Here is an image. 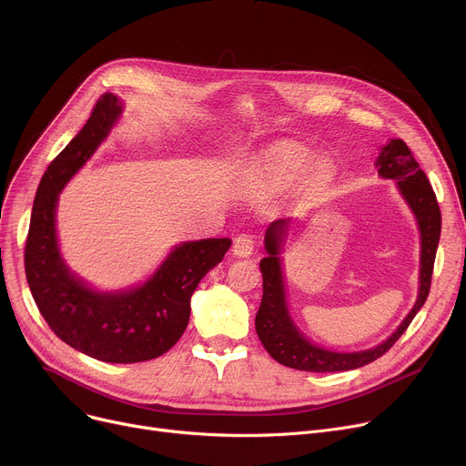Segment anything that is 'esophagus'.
Instances as JSON below:
<instances>
[{"label": "esophagus", "mask_w": 466, "mask_h": 466, "mask_svg": "<svg viewBox=\"0 0 466 466\" xmlns=\"http://www.w3.org/2000/svg\"><path fill=\"white\" fill-rule=\"evenodd\" d=\"M255 246V238L249 233H240L233 240V253L237 257H249Z\"/></svg>", "instance_id": "esophagus-1"}]
</instances>
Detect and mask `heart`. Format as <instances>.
<instances>
[{"mask_svg": "<svg viewBox=\"0 0 466 466\" xmlns=\"http://www.w3.org/2000/svg\"><path fill=\"white\" fill-rule=\"evenodd\" d=\"M313 153L294 142H281L272 146L259 163L261 176L276 188L283 190L298 183L303 176L307 183L324 185L331 177V168L324 161L313 163Z\"/></svg>", "mask_w": 466, "mask_h": 466, "instance_id": "heart-1", "label": "heart"}]
</instances>
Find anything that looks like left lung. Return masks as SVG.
<instances>
[{
    "label": "left lung",
    "instance_id": "1",
    "mask_svg": "<svg viewBox=\"0 0 466 466\" xmlns=\"http://www.w3.org/2000/svg\"><path fill=\"white\" fill-rule=\"evenodd\" d=\"M376 167L381 177L396 181L398 190L401 192L403 199L407 201L412 215L417 217L419 222L422 240L419 298L405 320L400 324V328L376 348L339 353L309 342L294 326L285 299L279 251L290 220L281 218L272 222L265 235V249L268 255L259 263V268L263 272V299L255 317V331L259 335V340L263 342L267 351L278 363L289 369L305 372H342L365 367L392 348V344L405 333L412 319L417 317L420 307L428 299L435 253L441 238V209L437 196L426 174L420 170L415 157H412L410 149L400 138H392L387 146L381 147Z\"/></svg>",
    "mask_w": 466,
    "mask_h": 466
}]
</instances>
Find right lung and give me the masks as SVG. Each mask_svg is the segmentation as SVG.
<instances>
[{
  "label": "right lung",
  "instance_id": "add662e5",
  "mask_svg": "<svg viewBox=\"0 0 466 466\" xmlns=\"http://www.w3.org/2000/svg\"><path fill=\"white\" fill-rule=\"evenodd\" d=\"M120 115V99L103 94L85 127L49 163L33 201L24 261L38 311L63 342L106 363H140L167 353L181 339L192 292L224 259L231 240L183 242L144 285L122 292L92 290L68 270L56 235L57 198Z\"/></svg>",
  "mask_w": 466,
  "mask_h": 466
}]
</instances>
